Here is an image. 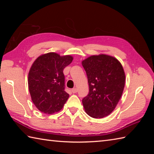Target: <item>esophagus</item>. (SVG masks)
Segmentation results:
<instances>
[{
    "label": "esophagus",
    "instance_id": "esophagus-1",
    "mask_svg": "<svg viewBox=\"0 0 154 154\" xmlns=\"http://www.w3.org/2000/svg\"><path fill=\"white\" fill-rule=\"evenodd\" d=\"M71 91L73 93H76L77 92V89H76V88H73V89H71Z\"/></svg>",
    "mask_w": 154,
    "mask_h": 154
}]
</instances>
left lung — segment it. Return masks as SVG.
Returning a JSON list of instances; mask_svg holds the SVG:
<instances>
[{"instance_id":"1","label":"left lung","mask_w":154,"mask_h":154,"mask_svg":"<svg viewBox=\"0 0 154 154\" xmlns=\"http://www.w3.org/2000/svg\"><path fill=\"white\" fill-rule=\"evenodd\" d=\"M86 71L89 92L82 100L88 115L102 119L112 112L122 96L125 73L115 57L100 54L82 61Z\"/></svg>"}]
</instances>
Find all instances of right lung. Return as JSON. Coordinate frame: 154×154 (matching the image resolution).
Listing matches in <instances>:
<instances>
[{
	"label": "right lung",
	"mask_w": 154,
	"mask_h": 154,
	"mask_svg": "<svg viewBox=\"0 0 154 154\" xmlns=\"http://www.w3.org/2000/svg\"><path fill=\"white\" fill-rule=\"evenodd\" d=\"M73 61L71 55L50 52L35 60L28 73V88L32 102L42 112H57L66 103L63 69Z\"/></svg>",
	"instance_id": "obj_1"
}]
</instances>
